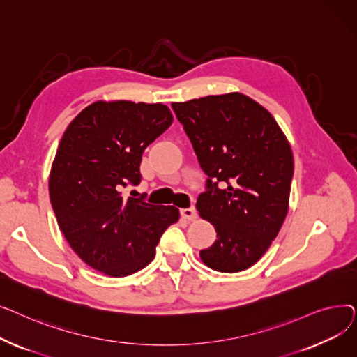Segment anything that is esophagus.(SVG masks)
Returning <instances> with one entry per match:
<instances>
[{
    "mask_svg": "<svg viewBox=\"0 0 357 357\" xmlns=\"http://www.w3.org/2000/svg\"><path fill=\"white\" fill-rule=\"evenodd\" d=\"M181 217L185 218V220H188V221H194L197 218V211H195L194 207H191V208H182L181 210Z\"/></svg>",
    "mask_w": 357,
    "mask_h": 357,
    "instance_id": "34e87169",
    "label": "esophagus"
}]
</instances>
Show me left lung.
<instances>
[{"label": "left lung", "instance_id": "obj_1", "mask_svg": "<svg viewBox=\"0 0 357 357\" xmlns=\"http://www.w3.org/2000/svg\"><path fill=\"white\" fill-rule=\"evenodd\" d=\"M172 108L208 175L197 210L213 224L217 240L199 257L218 272L245 271L266 253L288 214L291 144L271 112L245 93L172 102Z\"/></svg>", "mask_w": 357, "mask_h": 357}]
</instances>
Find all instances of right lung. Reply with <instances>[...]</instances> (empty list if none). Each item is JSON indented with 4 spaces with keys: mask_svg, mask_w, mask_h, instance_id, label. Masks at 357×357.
Segmentation results:
<instances>
[{
    "mask_svg": "<svg viewBox=\"0 0 357 357\" xmlns=\"http://www.w3.org/2000/svg\"><path fill=\"white\" fill-rule=\"evenodd\" d=\"M166 105L96 101L75 117L49 175L59 229L85 264L123 278L153 260L163 231L179 220L174 205H152L123 188L140 182L144 149L172 124Z\"/></svg>",
    "mask_w": 357,
    "mask_h": 357,
    "instance_id": "add662e5",
    "label": "right lung"
}]
</instances>
